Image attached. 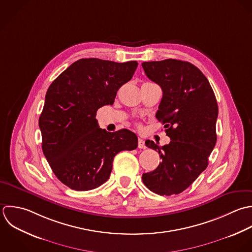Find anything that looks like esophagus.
Masks as SVG:
<instances>
[{"instance_id": "obj_1", "label": "esophagus", "mask_w": 252, "mask_h": 252, "mask_svg": "<svg viewBox=\"0 0 252 252\" xmlns=\"http://www.w3.org/2000/svg\"><path fill=\"white\" fill-rule=\"evenodd\" d=\"M138 148H140V149L145 148V143H144V140L142 138H138Z\"/></svg>"}]
</instances>
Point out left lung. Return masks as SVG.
<instances>
[{
    "mask_svg": "<svg viewBox=\"0 0 252 252\" xmlns=\"http://www.w3.org/2000/svg\"><path fill=\"white\" fill-rule=\"evenodd\" d=\"M142 67L147 77L162 88L156 118L165 125L171 138L162 147L152 140L145 141L147 147L159 152L162 162L154 171L143 174L142 181L159 195L179 194L208 166L217 141V100L206 76L189 62H144Z\"/></svg>",
    "mask_w": 252,
    "mask_h": 252,
    "instance_id": "obj_1",
    "label": "left lung"
}]
</instances>
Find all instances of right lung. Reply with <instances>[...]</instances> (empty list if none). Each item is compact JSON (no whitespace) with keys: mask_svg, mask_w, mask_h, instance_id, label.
I'll return each instance as SVG.
<instances>
[{"mask_svg":"<svg viewBox=\"0 0 252 252\" xmlns=\"http://www.w3.org/2000/svg\"><path fill=\"white\" fill-rule=\"evenodd\" d=\"M137 64L80 59L49 86L39 118L42 150L56 177L69 189L85 191L100 187L110 178L114 157L137 147L134 132H109L95 118L99 108L114 104Z\"/></svg>","mask_w":252,"mask_h":252,"instance_id":"obj_1","label":"right lung"}]
</instances>
